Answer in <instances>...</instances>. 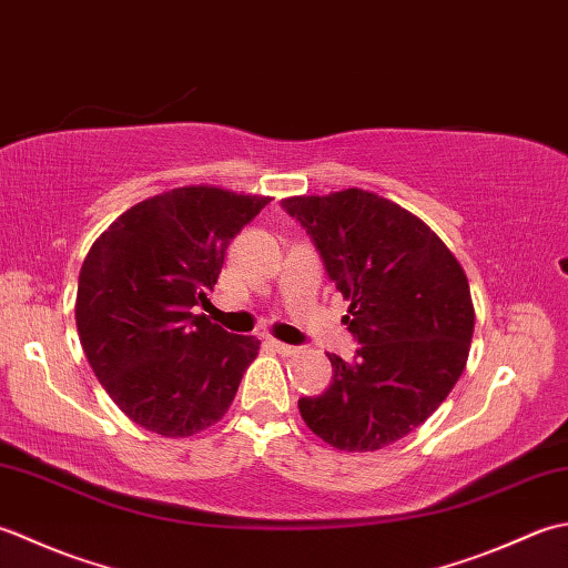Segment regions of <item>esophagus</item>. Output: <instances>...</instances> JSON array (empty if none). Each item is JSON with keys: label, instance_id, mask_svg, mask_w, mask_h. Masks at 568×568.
<instances>
[{"label": "esophagus", "instance_id": "esophagus-1", "mask_svg": "<svg viewBox=\"0 0 568 568\" xmlns=\"http://www.w3.org/2000/svg\"><path fill=\"white\" fill-rule=\"evenodd\" d=\"M270 343V348H274L276 353H282V355H296L298 353V348L296 345H288V343H282V341H267Z\"/></svg>", "mask_w": 568, "mask_h": 568}]
</instances>
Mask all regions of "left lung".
I'll return each instance as SVG.
<instances>
[{"label": "left lung", "instance_id": "8db88e82", "mask_svg": "<svg viewBox=\"0 0 568 568\" xmlns=\"http://www.w3.org/2000/svg\"><path fill=\"white\" fill-rule=\"evenodd\" d=\"M343 298L361 348L328 355L331 387L298 399L301 419L338 450H377L429 419L468 361L476 308L456 254L409 213L373 191L288 195Z\"/></svg>", "mask_w": 568, "mask_h": 568}]
</instances>
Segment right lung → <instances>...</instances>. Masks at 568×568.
<instances>
[{
    "mask_svg": "<svg viewBox=\"0 0 568 568\" xmlns=\"http://www.w3.org/2000/svg\"><path fill=\"white\" fill-rule=\"evenodd\" d=\"M272 199L181 186L124 211L80 267L75 323L92 373L146 432L186 438L233 404L257 357L254 335L211 323L225 250Z\"/></svg>",
    "mask_w": 568,
    "mask_h": 568,
    "instance_id": "obj_1",
    "label": "right lung"
}]
</instances>
